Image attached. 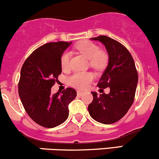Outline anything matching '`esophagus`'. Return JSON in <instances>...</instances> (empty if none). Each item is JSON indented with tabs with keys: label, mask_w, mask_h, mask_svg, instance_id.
Wrapping results in <instances>:
<instances>
[{
	"label": "esophagus",
	"mask_w": 159,
	"mask_h": 159,
	"mask_svg": "<svg viewBox=\"0 0 159 159\" xmlns=\"http://www.w3.org/2000/svg\"><path fill=\"white\" fill-rule=\"evenodd\" d=\"M83 92L79 91V90L77 91V95H78V96H82V95H83Z\"/></svg>",
	"instance_id": "1"
}]
</instances>
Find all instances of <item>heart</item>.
Segmentation results:
<instances>
[{"label": "heart", "mask_w": 159, "mask_h": 159, "mask_svg": "<svg viewBox=\"0 0 159 159\" xmlns=\"http://www.w3.org/2000/svg\"><path fill=\"white\" fill-rule=\"evenodd\" d=\"M74 49L81 53L89 59V65L94 69L101 70L106 66L107 55L106 53L99 50L98 45L90 41H81L74 46ZM70 54L65 52L61 57V65L63 70H67L70 67ZM93 80V74L90 72H76L68 80V83L72 86L78 89L86 88L89 83Z\"/></svg>", "instance_id": "obj_1"}]
</instances>
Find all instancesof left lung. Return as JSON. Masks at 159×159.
I'll list each match as a JSON object with an SVG mask.
<instances>
[{"label": "left lung", "mask_w": 159, "mask_h": 159, "mask_svg": "<svg viewBox=\"0 0 159 159\" xmlns=\"http://www.w3.org/2000/svg\"><path fill=\"white\" fill-rule=\"evenodd\" d=\"M99 41L105 46L108 54V64L100 78L101 89L110 88L109 94L91 93L93 100L88 106L90 116L104 124L120 120L134 101L138 73L132 55L122 44L105 35L91 39Z\"/></svg>", "instance_id": "8db88e82"}]
</instances>
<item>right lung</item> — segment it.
Segmentation results:
<instances>
[{"label":"right lung","instance_id":"obj_1","mask_svg":"<svg viewBox=\"0 0 159 159\" xmlns=\"http://www.w3.org/2000/svg\"><path fill=\"white\" fill-rule=\"evenodd\" d=\"M70 44H45L34 51L22 66L19 95L28 115L44 127L53 128L63 124L69 115L68 105L76 96L72 88L51 93L61 73V55Z\"/></svg>","mask_w":159,"mask_h":159}]
</instances>
